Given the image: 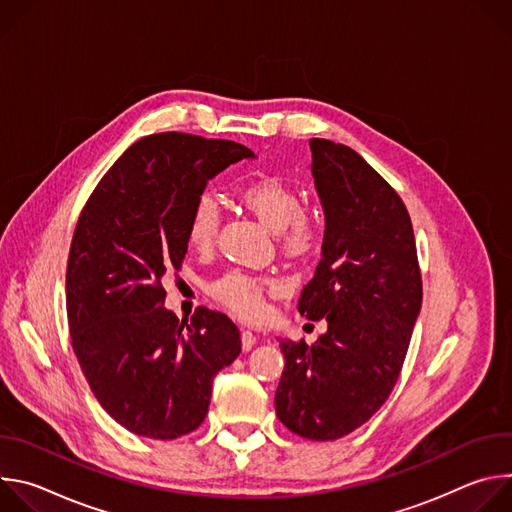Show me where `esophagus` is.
I'll return each mask as SVG.
<instances>
[{
  "label": "esophagus",
  "instance_id": "obj_1",
  "mask_svg": "<svg viewBox=\"0 0 512 512\" xmlns=\"http://www.w3.org/2000/svg\"><path fill=\"white\" fill-rule=\"evenodd\" d=\"M255 342H257V336H255L251 330H243V332H241V344H243V350H245V352L251 350V348L255 346Z\"/></svg>",
  "mask_w": 512,
  "mask_h": 512
}]
</instances>
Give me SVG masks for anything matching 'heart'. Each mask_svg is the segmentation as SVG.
Instances as JSON below:
<instances>
[{
	"label": "heart",
	"mask_w": 512,
	"mask_h": 512,
	"mask_svg": "<svg viewBox=\"0 0 512 512\" xmlns=\"http://www.w3.org/2000/svg\"><path fill=\"white\" fill-rule=\"evenodd\" d=\"M245 204L273 231L279 233L281 245L291 255H306L320 241V225L304 212L302 194L283 180L261 178L247 184L241 192ZM221 225V206L212 194H202L190 212L188 243L206 251ZM265 281L247 273H227L214 283V294L243 318H257L263 312Z\"/></svg>",
	"instance_id": "heart-1"
}]
</instances>
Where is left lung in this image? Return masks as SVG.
<instances>
[{"instance_id":"1","label":"left lung","mask_w":512,"mask_h":512,"mask_svg":"<svg viewBox=\"0 0 512 512\" xmlns=\"http://www.w3.org/2000/svg\"><path fill=\"white\" fill-rule=\"evenodd\" d=\"M324 208L322 259L298 310L326 318L308 346L279 338L285 356L275 391L279 421L330 442L367 423L391 395L421 312V273L409 212L354 150L310 139Z\"/></svg>"}]
</instances>
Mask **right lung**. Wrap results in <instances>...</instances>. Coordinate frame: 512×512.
I'll return each mask as SVG.
<instances>
[{
	"label": "right lung",
	"mask_w": 512,
	"mask_h": 512,
	"mask_svg": "<svg viewBox=\"0 0 512 512\" xmlns=\"http://www.w3.org/2000/svg\"><path fill=\"white\" fill-rule=\"evenodd\" d=\"M255 154L188 133L135 141L101 178L66 265L70 340L101 407L125 429L176 440L206 417L214 375L241 352L239 328L198 308H164V277L188 251V221L208 180Z\"/></svg>",
	"instance_id": "1"
}]
</instances>
